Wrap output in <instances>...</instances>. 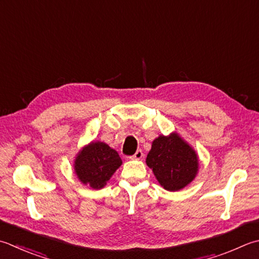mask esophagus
Returning a JSON list of instances; mask_svg holds the SVG:
<instances>
[{"instance_id":"obj_1","label":"esophagus","mask_w":259,"mask_h":259,"mask_svg":"<svg viewBox=\"0 0 259 259\" xmlns=\"http://www.w3.org/2000/svg\"><path fill=\"white\" fill-rule=\"evenodd\" d=\"M144 157V153L141 150H137L136 153H135V155H133L130 157L131 159H140V158H143Z\"/></svg>"}]
</instances>
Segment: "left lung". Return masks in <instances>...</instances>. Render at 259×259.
Instances as JSON below:
<instances>
[{"instance_id": "1", "label": "left lung", "mask_w": 259, "mask_h": 259, "mask_svg": "<svg viewBox=\"0 0 259 259\" xmlns=\"http://www.w3.org/2000/svg\"><path fill=\"white\" fill-rule=\"evenodd\" d=\"M146 163L167 191H179L193 181L199 168L195 151L179 136H159L153 141Z\"/></svg>"}]
</instances>
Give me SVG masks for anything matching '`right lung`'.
<instances>
[{
  "mask_svg": "<svg viewBox=\"0 0 259 259\" xmlns=\"http://www.w3.org/2000/svg\"><path fill=\"white\" fill-rule=\"evenodd\" d=\"M122 164L119 154L104 143H92L80 151L75 160V173L80 182L95 190L102 189Z\"/></svg>",
  "mask_w": 259,
  "mask_h": 259,
  "instance_id": "right-lung-1",
  "label": "right lung"
}]
</instances>
